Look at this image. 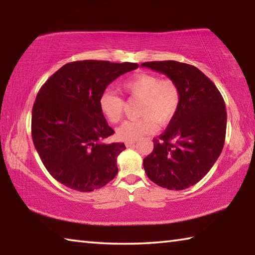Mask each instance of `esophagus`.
<instances>
[{
	"mask_svg": "<svg viewBox=\"0 0 255 255\" xmlns=\"http://www.w3.org/2000/svg\"><path fill=\"white\" fill-rule=\"evenodd\" d=\"M126 146H127V147H131V146H135V140L126 141Z\"/></svg>",
	"mask_w": 255,
	"mask_h": 255,
	"instance_id": "1",
	"label": "esophagus"
}]
</instances>
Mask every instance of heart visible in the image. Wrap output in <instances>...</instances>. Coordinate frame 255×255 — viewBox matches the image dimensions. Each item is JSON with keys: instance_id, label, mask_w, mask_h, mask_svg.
I'll return each instance as SVG.
<instances>
[{"instance_id": "1", "label": "heart", "mask_w": 255, "mask_h": 255, "mask_svg": "<svg viewBox=\"0 0 255 255\" xmlns=\"http://www.w3.org/2000/svg\"><path fill=\"white\" fill-rule=\"evenodd\" d=\"M122 88L130 98L140 99V118L128 120L117 129L120 140H138L156 129V123L166 125L178 112L181 102L179 86L172 80H159L148 73H137L123 83ZM99 108L110 123H118L123 117L125 102L110 90L101 94Z\"/></svg>"}]
</instances>
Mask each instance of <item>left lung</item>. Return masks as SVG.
Instances as JSON below:
<instances>
[{
    "mask_svg": "<svg viewBox=\"0 0 255 255\" xmlns=\"http://www.w3.org/2000/svg\"><path fill=\"white\" fill-rule=\"evenodd\" d=\"M140 66L166 75L181 93L178 112L144 158L146 174L169 190H183L204 178L221 155L226 136V106L216 85L197 67L163 60Z\"/></svg>",
    "mask_w": 255,
    "mask_h": 255,
    "instance_id": "left-lung-1",
    "label": "left lung"
}]
</instances>
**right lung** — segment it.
Here are the masks:
<instances>
[{
	"label": "right lung",
	"mask_w": 255,
	"mask_h": 255,
	"mask_svg": "<svg viewBox=\"0 0 255 255\" xmlns=\"http://www.w3.org/2000/svg\"><path fill=\"white\" fill-rule=\"evenodd\" d=\"M136 63L80 60L68 63L41 86L32 107L31 135L38 154L55 180L81 192L105 187L118 173L124 143L114 135L99 108L107 86Z\"/></svg>",
	"instance_id": "obj_1"
}]
</instances>
